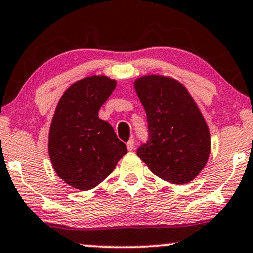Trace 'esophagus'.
Here are the masks:
<instances>
[{"label": "esophagus", "instance_id": "obj_1", "mask_svg": "<svg viewBox=\"0 0 253 253\" xmlns=\"http://www.w3.org/2000/svg\"><path fill=\"white\" fill-rule=\"evenodd\" d=\"M126 149L129 151H132L133 149H135V141H133V139H130V141L126 143Z\"/></svg>", "mask_w": 253, "mask_h": 253}]
</instances>
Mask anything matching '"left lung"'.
<instances>
[{"instance_id":"1","label":"left lung","mask_w":253,"mask_h":253,"mask_svg":"<svg viewBox=\"0 0 253 253\" xmlns=\"http://www.w3.org/2000/svg\"><path fill=\"white\" fill-rule=\"evenodd\" d=\"M133 86L149 129V141L137 156L165 182H191L204 169L211 150L209 126L195 99L179 81L163 75L141 76Z\"/></svg>"}]
</instances>
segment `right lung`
Here are the masks:
<instances>
[{"label":"right lung","instance_id":"add662e5","mask_svg":"<svg viewBox=\"0 0 253 253\" xmlns=\"http://www.w3.org/2000/svg\"><path fill=\"white\" fill-rule=\"evenodd\" d=\"M117 82L104 75L76 81L56 105L49 130L48 151L52 168L68 185L86 191L102 183L126 154L98 110Z\"/></svg>","mask_w":253,"mask_h":253}]
</instances>
